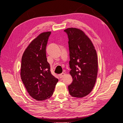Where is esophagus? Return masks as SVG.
Returning a JSON list of instances; mask_svg holds the SVG:
<instances>
[{
	"label": "esophagus",
	"mask_w": 123,
	"mask_h": 123,
	"mask_svg": "<svg viewBox=\"0 0 123 123\" xmlns=\"http://www.w3.org/2000/svg\"><path fill=\"white\" fill-rule=\"evenodd\" d=\"M65 75V74L64 73H62L61 74H60L59 75V78H61V79H62V78L64 76V75Z\"/></svg>",
	"instance_id": "34e87169"
}]
</instances>
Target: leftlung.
Segmentation results:
<instances>
[{
    "mask_svg": "<svg viewBox=\"0 0 123 123\" xmlns=\"http://www.w3.org/2000/svg\"><path fill=\"white\" fill-rule=\"evenodd\" d=\"M69 38L70 75L71 84L68 86L73 97L83 98L93 88L98 72V56L91 40L80 29L69 28L64 30Z\"/></svg>",
    "mask_w": 123,
    "mask_h": 123,
    "instance_id": "obj_1",
    "label": "left lung"
}]
</instances>
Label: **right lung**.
<instances>
[{
    "label": "right lung",
    "instance_id": "1",
    "mask_svg": "<svg viewBox=\"0 0 123 123\" xmlns=\"http://www.w3.org/2000/svg\"><path fill=\"white\" fill-rule=\"evenodd\" d=\"M51 32L40 33L26 48L21 58L20 76L29 95L37 100L52 95L58 80L52 75L46 48Z\"/></svg>",
    "mask_w": 123,
    "mask_h": 123
}]
</instances>
